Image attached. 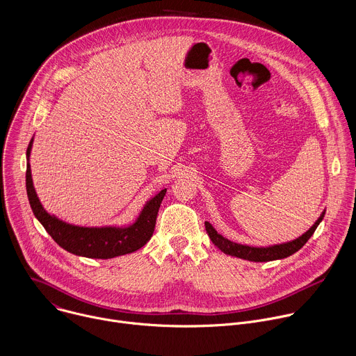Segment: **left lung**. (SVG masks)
Wrapping results in <instances>:
<instances>
[{
    "instance_id": "obj_1",
    "label": "left lung",
    "mask_w": 356,
    "mask_h": 356,
    "mask_svg": "<svg viewBox=\"0 0 356 356\" xmlns=\"http://www.w3.org/2000/svg\"><path fill=\"white\" fill-rule=\"evenodd\" d=\"M324 214H325V210L321 213L320 218L314 222V225L307 232H304L301 236H298L293 241L284 242V243H277V245H270V246H249V245L236 243V242H232V241L224 238L221 234H218L209 221H206L204 225H206V231H207L210 239L213 241V243L217 248H220L224 253H227V255L236 257V258L250 261V262H270V261L287 258V257L293 255V253H296L300 248L306 245V242L310 239V236L314 234V231L323 221Z\"/></svg>"
}]
</instances>
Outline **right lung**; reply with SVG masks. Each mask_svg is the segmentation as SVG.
<instances>
[{
  "label": "right lung",
  "mask_w": 356,
  "mask_h": 356,
  "mask_svg": "<svg viewBox=\"0 0 356 356\" xmlns=\"http://www.w3.org/2000/svg\"><path fill=\"white\" fill-rule=\"evenodd\" d=\"M29 142L26 150V193L29 198L31 209L43 225L46 232L54 238V241L77 257L92 258V259H111L115 257L127 255L142 248L154 235L158 211L161 202L166 194V188L152 197L143 206L140 214L134 224L128 227H77L67 224L55 216H50L42 207L38 194L33 187L29 155L32 149Z\"/></svg>",
  "instance_id": "1"
}]
</instances>
